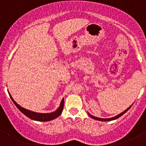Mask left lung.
<instances>
[{"label": "left lung", "instance_id": "1", "mask_svg": "<svg viewBox=\"0 0 146 146\" xmlns=\"http://www.w3.org/2000/svg\"><path fill=\"white\" fill-rule=\"evenodd\" d=\"M131 106H132V105H131V106H130L129 108H127V109L126 110L124 111L123 112H122L121 113H120V114H119V115H116V116H115V117H111V118H100V117H95V116H93V115H90V113H88L89 116L91 117L92 118L95 119V120H100V121H111V120H115V119L118 118V117H120V116H121V115H123L124 113H126L127 111L128 110H129V109H130V108H131Z\"/></svg>", "mask_w": 146, "mask_h": 146}]
</instances>
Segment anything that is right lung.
Here are the masks:
<instances>
[{"instance_id": "obj_1", "label": "right lung", "mask_w": 146, "mask_h": 146, "mask_svg": "<svg viewBox=\"0 0 146 146\" xmlns=\"http://www.w3.org/2000/svg\"><path fill=\"white\" fill-rule=\"evenodd\" d=\"M9 95H10V98L12 99V102H14V104L16 105V106L19 109L21 112H22L25 115H26L29 118L32 119V120H37V121H42V122H46V121H50V120H52L56 118L60 115L61 113H62V110H63V106H64V98L62 99V101L60 102V106L58 107V109H57L56 111L52 113H36L33 112L32 111L28 110V109H24V108L21 107L20 105H19L15 100H13V98H12V96L10 95V92H8Z\"/></svg>"}]
</instances>
